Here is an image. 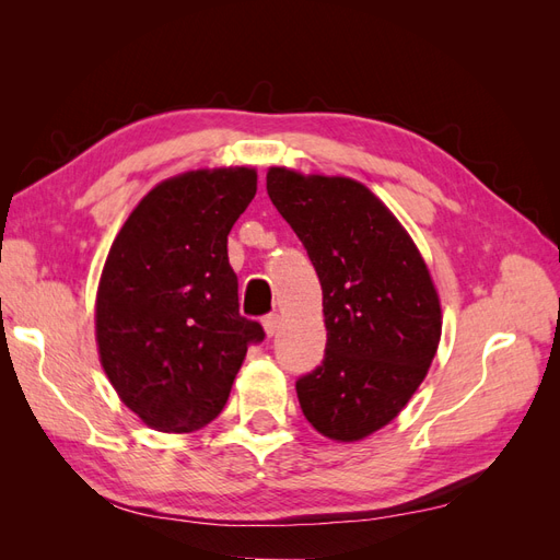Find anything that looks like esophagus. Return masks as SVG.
Wrapping results in <instances>:
<instances>
[{
  "label": "esophagus",
  "instance_id": "34e87169",
  "mask_svg": "<svg viewBox=\"0 0 560 560\" xmlns=\"http://www.w3.org/2000/svg\"><path fill=\"white\" fill-rule=\"evenodd\" d=\"M261 325H264V329H266V334H268V336H273V334L278 331V325H280V315H278V313H270V315H264V319H261Z\"/></svg>",
  "mask_w": 560,
  "mask_h": 560
}]
</instances>
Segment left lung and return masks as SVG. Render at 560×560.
Returning a JSON list of instances; mask_svg holds the SVG:
<instances>
[{"label": "left lung", "mask_w": 560, "mask_h": 560, "mask_svg": "<svg viewBox=\"0 0 560 560\" xmlns=\"http://www.w3.org/2000/svg\"><path fill=\"white\" fill-rule=\"evenodd\" d=\"M266 191L322 284L325 360L296 381L303 416L336 442L381 430L425 378L442 308L409 233L364 184L270 167Z\"/></svg>", "instance_id": "1"}]
</instances>
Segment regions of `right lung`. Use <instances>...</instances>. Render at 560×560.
<instances>
[{"label":"right lung","instance_id":"obj_1","mask_svg":"<svg viewBox=\"0 0 560 560\" xmlns=\"http://www.w3.org/2000/svg\"><path fill=\"white\" fill-rule=\"evenodd\" d=\"M257 194L252 167L165 179L128 217L100 278V362L149 428L191 432L222 413L264 327L238 308L229 231Z\"/></svg>","mask_w":560,"mask_h":560}]
</instances>
